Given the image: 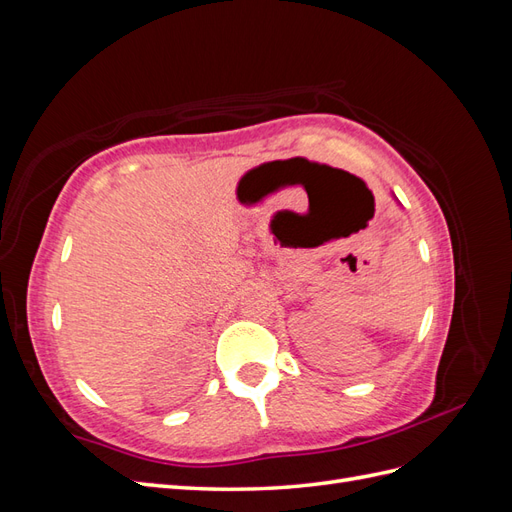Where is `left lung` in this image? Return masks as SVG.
Here are the masks:
<instances>
[{
    "mask_svg": "<svg viewBox=\"0 0 512 512\" xmlns=\"http://www.w3.org/2000/svg\"><path fill=\"white\" fill-rule=\"evenodd\" d=\"M393 198H395V200H397V196H395V194H393Z\"/></svg>",
    "mask_w": 512,
    "mask_h": 512,
    "instance_id": "left-lung-1",
    "label": "left lung"
}]
</instances>
